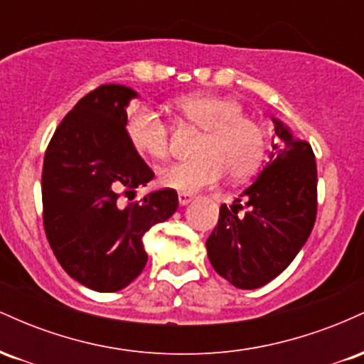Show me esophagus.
<instances>
[{
	"label": "esophagus",
	"mask_w": 364,
	"mask_h": 364,
	"mask_svg": "<svg viewBox=\"0 0 364 364\" xmlns=\"http://www.w3.org/2000/svg\"><path fill=\"white\" fill-rule=\"evenodd\" d=\"M191 200H193V195H191V193H185V191H179V193H178L179 205H188Z\"/></svg>",
	"instance_id": "34e87169"
}]
</instances>
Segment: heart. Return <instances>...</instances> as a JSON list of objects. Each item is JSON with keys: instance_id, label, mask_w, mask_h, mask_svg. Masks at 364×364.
<instances>
[{"instance_id": "b5f03b06", "label": "heart", "mask_w": 364, "mask_h": 364, "mask_svg": "<svg viewBox=\"0 0 364 364\" xmlns=\"http://www.w3.org/2000/svg\"><path fill=\"white\" fill-rule=\"evenodd\" d=\"M176 109L185 123L205 133L196 145V159L159 171L162 186L193 193L212 186L225 173L240 181L260 168L267 152V133L257 119L245 114L240 101L225 95L195 94L179 99ZM127 132L133 147L144 156L164 159L169 154L168 123L150 107L139 106L129 112Z\"/></svg>"}]
</instances>
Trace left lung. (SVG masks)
I'll return each mask as SVG.
<instances>
[{
    "mask_svg": "<svg viewBox=\"0 0 364 364\" xmlns=\"http://www.w3.org/2000/svg\"><path fill=\"white\" fill-rule=\"evenodd\" d=\"M274 123L269 164L235 205H220L219 223L207 240L214 270L240 289H257L286 270L316 219L318 179L311 145L292 136L281 121Z\"/></svg>",
    "mask_w": 364,
    "mask_h": 364,
    "instance_id": "left-lung-1",
    "label": "left lung"
}]
</instances>
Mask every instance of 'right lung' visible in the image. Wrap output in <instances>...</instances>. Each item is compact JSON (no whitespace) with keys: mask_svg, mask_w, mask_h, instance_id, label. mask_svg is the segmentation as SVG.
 <instances>
[{"mask_svg":"<svg viewBox=\"0 0 364 364\" xmlns=\"http://www.w3.org/2000/svg\"><path fill=\"white\" fill-rule=\"evenodd\" d=\"M133 97L135 90L114 83L90 90L58 124L44 154L46 237L65 272L99 292L139 277L147 263L141 237L178 208L173 188L123 203L154 178L127 132Z\"/></svg>","mask_w":364,"mask_h":364,"instance_id":"add662e5","label":"right lung"}]
</instances>
